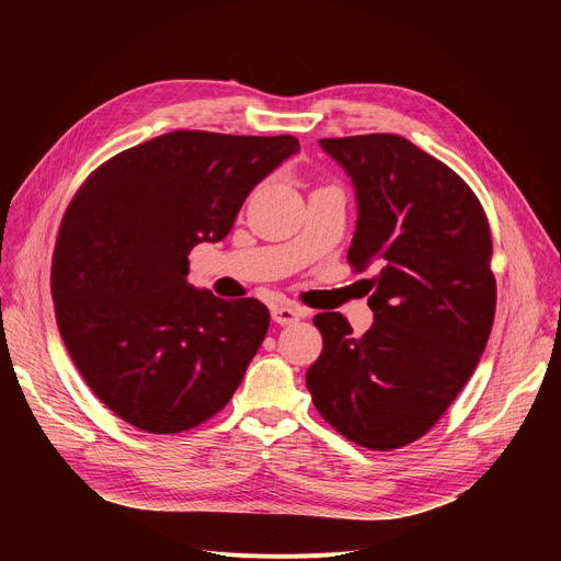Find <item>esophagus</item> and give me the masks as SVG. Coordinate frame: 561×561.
<instances>
[{"label": "esophagus", "instance_id": "34e87169", "mask_svg": "<svg viewBox=\"0 0 561 561\" xmlns=\"http://www.w3.org/2000/svg\"><path fill=\"white\" fill-rule=\"evenodd\" d=\"M302 318V309L298 307H290V305H277L273 307V320L277 325H290V322H296Z\"/></svg>", "mask_w": 561, "mask_h": 561}]
</instances>
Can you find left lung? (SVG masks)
Returning <instances> with one entry per match:
<instances>
[{
	"mask_svg": "<svg viewBox=\"0 0 561 561\" xmlns=\"http://www.w3.org/2000/svg\"><path fill=\"white\" fill-rule=\"evenodd\" d=\"M357 191L347 263L377 279L373 328L322 311V352L307 370L318 414L368 450L425 436L473 375L495 316L491 229L461 176L396 134L322 138Z\"/></svg>",
	"mask_w": 561,
	"mask_h": 561,
	"instance_id": "1",
	"label": "left lung"
}]
</instances>
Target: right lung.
Masks as SVG:
<instances>
[{"label": "right lung", "mask_w": 561, "mask_h": 561, "mask_svg": "<svg viewBox=\"0 0 561 561\" xmlns=\"http://www.w3.org/2000/svg\"><path fill=\"white\" fill-rule=\"evenodd\" d=\"M298 150L288 134L170 131L111 157L75 193L51 256L56 325L125 423L193 430L239 389L271 311L195 290L188 254L222 241L248 193Z\"/></svg>", "instance_id": "obj_1"}]
</instances>
